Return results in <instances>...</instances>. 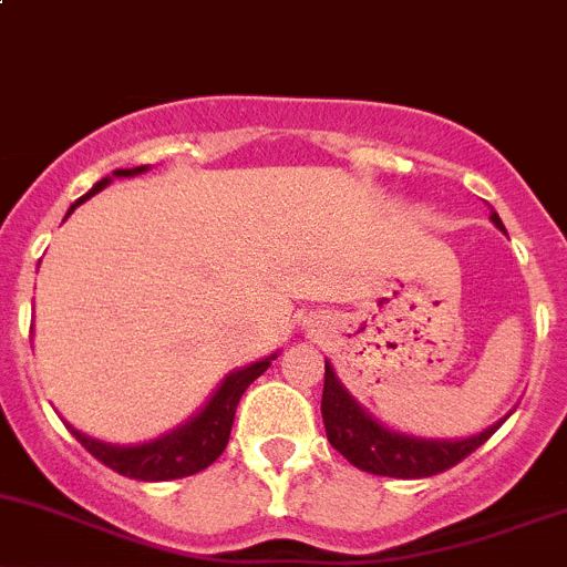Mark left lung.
<instances>
[{"label":"left lung","instance_id":"obj_1","mask_svg":"<svg viewBox=\"0 0 567 567\" xmlns=\"http://www.w3.org/2000/svg\"><path fill=\"white\" fill-rule=\"evenodd\" d=\"M491 218L498 229H504L498 213H491ZM321 415L332 449H338L354 468L373 476H393V480H423V476L443 474L474 454L502 426L498 421L465 441H421V437L399 435L365 415V410L338 382L329 362L323 373Z\"/></svg>","mask_w":567,"mask_h":567}]
</instances>
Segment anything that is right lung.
<instances>
[{"mask_svg": "<svg viewBox=\"0 0 567 567\" xmlns=\"http://www.w3.org/2000/svg\"><path fill=\"white\" fill-rule=\"evenodd\" d=\"M146 172V166L137 168H118L115 177H132V174ZM110 179H102V183L93 185L85 196H82L76 205H82L85 199H91L93 194L107 185ZM74 205V207H76ZM71 207V210H74ZM69 210V213H71ZM274 357L268 360L255 362V365L244 368V371L229 373L221 382V388L216 390L210 401H207L205 410L188 421L183 430L172 432V435L161 437L155 443H144V446H107V443H99L93 437L82 435L74 426H69L71 435L93 454L102 465H107L110 471L121 476H130V480L141 482H168V480H183V476H194L199 471H205L207 465L216 463L221 457V452L229 443V432H233L235 410H238V401L244 395V390L271 365Z\"/></svg>", "mask_w": 567, "mask_h": 567, "instance_id": "right-lung-1", "label": "right lung"}]
</instances>
